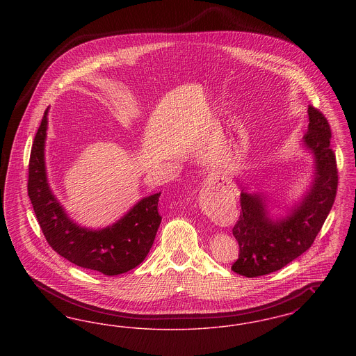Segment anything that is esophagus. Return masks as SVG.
<instances>
[{"label":"esophagus","mask_w":356,"mask_h":356,"mask_svg":"<svg viewBox=\"0 0 356 356\" xmlns=\"http://www.w3.org/2000/svg\"><path fill=\"white\" fill-rule=\"evenodd\" d=\"M204 200L207 202V200H211V199H213V192L209 189V188H207L205 191H204Z\"/></svg>","instance_id":"34e87169"}]
</instances>
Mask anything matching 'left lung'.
I'll use <instances>...</instances> for the list:
<instances>
[{
    "label": "left lung",
    "mask_w": 356,
    "mask_h": 356,
    "mask_svg": "<svg viewBox=\"0 0 356 356\" xmlns=\"http://www.w3.org/2000/svg\"><path fill=\"white\" fill-rule=\"evenodd\" d=\"M307 113L308 127L300 148L312 157V175L298 199L276 209L268 193L250 191L237 180L241 213L232 232L240 250L232 271L241 276L257 277L277 271L305 252L335 202L338 170L330 147L331 129L318 109L308 106Z\"/></svg>",
    "instance_id": "8db88e82"
}]
</instances>
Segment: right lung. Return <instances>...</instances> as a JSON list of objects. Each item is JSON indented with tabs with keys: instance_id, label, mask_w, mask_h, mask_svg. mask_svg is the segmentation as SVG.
Returning a JSON list of instances; mask_svg holds the SVG:
<instances>
[{
	"instance_id": "add662e5",
	"label": "right lung",
	"mask_w": 356,
	"mask_h": 356,
	"mask_svg": "<svg viewBox=\"0 0 356 356\" xmlns=\"http://www.w3.org/2000/svg\"><path fill=\"white\" fill-rule=\"evenodd\" d=\"M48 113L49 108L34 137L28 180V195L44 236L57 254L81 268L106 276L134 270L147 257L161 222L157 212L160 192L140 199L119 220L104 228L77 224L49 186L45 163Z\"/></svg>"
}]
</instances>
